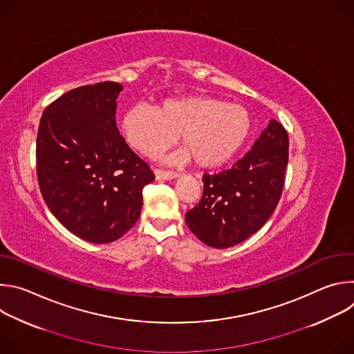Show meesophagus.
<instances>
[{"instance_id": "obj_1", "label": "esophagus", "mask_w": 354, "mask_h": 354, "mask_svg": "<svg viewBox=\"0 0 354 354\" xmlns=\"http://www.w3.org/2000/svg\"><path fill=\"white\" fill-rule=\"evenodd\" d=\"M156 178L158 180H168V179H174V178H178L179 174L178 172H174V171H164V169H156Z\"/></svg>"}]
</instances>
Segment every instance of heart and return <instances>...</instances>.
I'll use <instances>...</instances> for the list:
<instances>
[{
	"instance_id": "b5f03b06",
	"label": "heart",
	"mask_w": 354,
	"mask_h": 354,
	"mask_svg": "<svg viewBox=\"0 0 354 354\" xmlns=\"http://www.w3.org/2000/svg\"><path fill=\"white\" fill-rule=\"evenodd\" d=\"M249 131L250 118L242 106L206 95L167 97L157 109L136 105L122 119L124 140L140 154L162 153L179 134L185 147L180 158L192 157L201 168L221 167L232 160Z\"/></svg>"
}]
</instances>
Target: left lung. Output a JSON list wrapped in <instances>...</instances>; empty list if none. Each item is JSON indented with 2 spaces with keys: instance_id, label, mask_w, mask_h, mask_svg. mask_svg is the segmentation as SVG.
<instances>
[{
  "instance_id": "obj_1",
  "label": "left lung",
  "mask_w": 354,
  "mask_h": 354,
  "mask_svg": "<svg viewBox=\"0 0 354 354\" xmlns=\"http://www.w3.org/2000/svg\"><path fill=\"white\" fill-rule=\"evenodd\" d=\"M288 134L274 119L231 169L203 175V196L186 213L190 231L212 248L243 242L273 214L284 186Z\"/></svg>"
}]
</instances>
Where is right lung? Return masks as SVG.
Here are the masks:
<instances>
[{
    "label": "right lung",
    "instance_id": "right-lung-1",
    "mask_svg": "<svg viewBox=\"0 0 354 354\" xmlns=\"http://www.w3.org/2000/svg\"><path fill=\"white\" fill-rule=\"evenodd\" d=\"M123 86L104 81L71 89L50 104L36 140L40 193L77 236L108 243L138 220L142 189L156 176L116 126Z\"/></svg>",
    "mask_w": 354,
    "mask_h": 354
}]
</instances>
